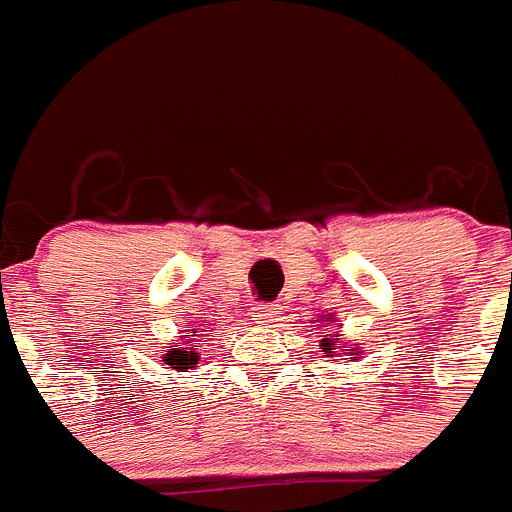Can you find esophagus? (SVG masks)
<instances>
[{"mask_svg": "<svg viewBox=\"0 0 512 512\" xmlns=\"http://www.w3.org/2000/svg\"><path fill=\"white\" fill-rule=\"evenodd\" d=\"M277 318H279L277 305H259V307H253V312H251V320L259 325H269V323H274Z\"/></svg>", "mask_w": 512, "mask_h": 512, "instance_id": "1", "label": "esophagus"}]
</instances>
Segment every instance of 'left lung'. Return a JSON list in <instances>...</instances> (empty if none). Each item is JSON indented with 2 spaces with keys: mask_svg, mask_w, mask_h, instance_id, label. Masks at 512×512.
Here are the masks:
<instances>
[{
  "mask_svg": "<svg viewBox=\"0 0 512 512\" xmlns=\"http://www.w3.org/2000/svg\"><path fill=\"white\" fill-rule=\"evenodd\" d=\"M328 320V318H325ZM333 320V318H330ZM341 338L338 336H330V338H323V341H320V346H323V351H325V356H336V351H343V354L346 356H351V359H359V354L361 351H356V348H348V346H341Z\"/></svg>",
  "mask_w": 512,
  "mask_h": 512,
  "instance_id": "1",
  "label": "left lung"
}]
</instances>
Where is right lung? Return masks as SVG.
I'll return each instance as SVG.
<instances>
[{
	"label": "right lung",
	"instance_id": "obj_1",
	"mask_svg": "<svg viewBox=\"0 0 512 512\" xmlns=\"http://www.w3.org/2000/svg\"><path fill=\"white\" fill-rule=\"evenodd\" d=\"M192 333H197V328H192ZM184 343H192V338H184ZM164 354V364L169 369H176V372H189L194 369V364L200 361V354L194 351V346H182V348H171Z\"/></svg>",
	"mask_w": 512,
	"mask_h": 512
}]
</instances>
